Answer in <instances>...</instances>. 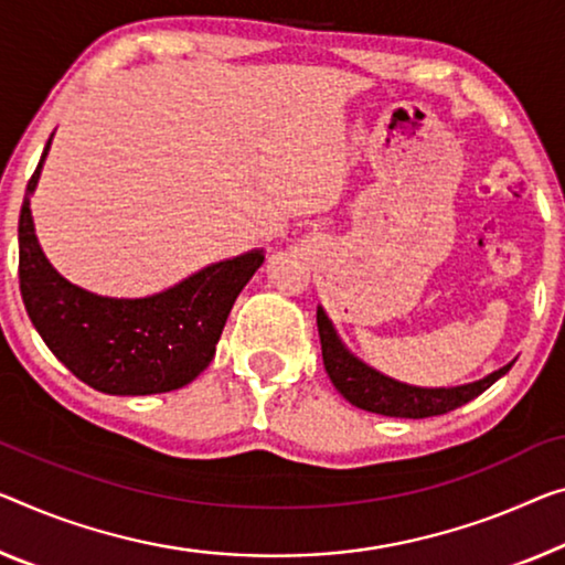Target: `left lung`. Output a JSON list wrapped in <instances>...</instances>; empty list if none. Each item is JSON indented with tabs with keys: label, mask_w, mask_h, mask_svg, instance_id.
I'll return each instance as SVG.
<instances>
[{
	"label": "left lung",
	"mask_w": 565,
	"mask_h": 565,
	"mask_svg": "<svg viewBox=\"0 0 565 565\" xmlns=\"http://www.w3.org/2000/svg\"><path fill=\"white\" fill-rule=\"evenodd\" d=\"M318 335L320 349H323V366L328 376H331L333 386L338 388V394L363 412L402 416V419H427V416L452 412L457 406L470 402V398L480 396L484 388H490L494 381L505 376L510 366H513V363H508V366L492 371L490 376L465 386L422 388L388 379L384 373L373 371L366 363L355 359L341 343V338H338L323 308H318Z\"/></svg>",
	"instance_id": "left-lung-1"
}]
</instances>
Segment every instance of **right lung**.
Masks as SVG:
<instances>
[{"label":"right lung","mask_w":565,"mask_h":565,"mask_svg":"<svg viewBox=\"0 0 565 565\" xmlns=\"http://www.w3.org/2000/svg\"><path fill=\"white\" fill-rule=\"evenodd\" d=\"M50 141L20 212V292L32 326L57 361L95 392L146 396L192 384L212 363L234 300L265 253L214 263L149 298H103L77 288L42 253L30 212Z\"/></svg>","instance_id":"add662e5"}]
</instances>
